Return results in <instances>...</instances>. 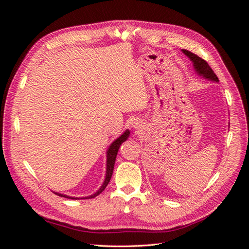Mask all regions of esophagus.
Returning a JSON list of instances; mask_svg holds the SVG:
<instances>
[{"instance_id": "obj_1", "label": "esophagus", "mask_w": 249, "mask_h": 249, "mask_svg": "<svg viewBox=\"0 0 249 249\" xmlns=\"http://www.w3.org/2000/svg\"><path fill=\"white\" fill-rule=\"evenodd\" d=\"M133 125H134V126H135V125H138V124H136V123H134V124H133Z\"/></svg>"}]
</instances>
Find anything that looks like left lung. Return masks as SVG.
<instances>
[{"instance_id": "left-lung-1", "label": "left lung", "mask_w": 249, "mask_h": 249, "mask_svg": "<svg viewBox=\"0 0 249 249\" xmlns=\"http://www.w3.org/2000/svg\"><path fill=\"white\" fill-rule=\"evenodd\" d=\"M182 51H183V53H184L185 55H187L188 57L190 58V60L193 62L194 69L196 70V71L199 74H202L203 77L209 79V80L216 81V82L219 81V80H218L216 74H215V72L213 71L212 69H211L210 65L208 64V62L206 61V60H203L202 58L198 57L197 55H195V54H193V53L187 51V50H182Z\"/></svg>"}]
</instances>
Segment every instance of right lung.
Returning <instances> with one entry per match:
<instances>
[{
	"label": "right lung",
	"instance_id": "right-lung-1",
	"mask_svg": "<svg viewBox=\"0 0 249 249\" xmlns=\"http://www.w3.org/2000/svg\"><path fill=\"white\" fill-rule=\"evenodd\" d=\"M129 134L130 132L126 131L124 132L122 136H120L119 138H117L114 142L112 143V144L110 145L108 152H107V173H106V178H105V182L103 184V186L100 188V190L97 191L96 193L90 195V196L88 197H84V198H93L95 196H97V195L101 194L104 190L105 188L107 187V185L109 184L110 179H111V177H112V173H113V169H114V163H115V159H116V156H117V153H118V149H119V146L122 145V143L124 142L127 137H129ZM57 195H59V196H63V197H66V198H71V199H79L77 197H70L67 196V195H63V194H60V193H55Z\"/></svg>",
	"mask_w": 249,
	"mask_h": 249
}]
</instances>
